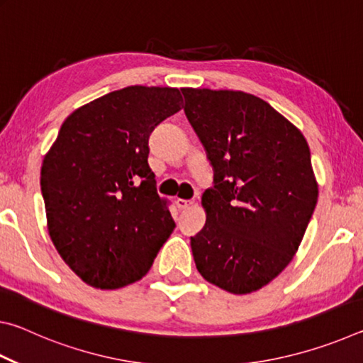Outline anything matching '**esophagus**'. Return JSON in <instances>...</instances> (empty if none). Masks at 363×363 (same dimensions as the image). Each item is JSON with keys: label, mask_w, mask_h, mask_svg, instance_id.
<instances>
[{"label": "esophagus", "mask_w": 363, "mask_h": 363, "mask_svg": "<svg viewBox=\"0 0 363 363\" xmlns=\"http://www.w3.org/2000/svg\"><path fill=\"white\" fill-rule=\"evenodd\" d=\"M192 203H194L192 200H184V199L176 200V205H177V208H179V210H187V208L192 206Z\"/></svg>", "instance_id": "34e87169"}]
</instances>
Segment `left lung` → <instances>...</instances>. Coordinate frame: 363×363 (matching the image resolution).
<instances>
[{
  "label": "left lung",
  "mask_w": 363,
  "mask_h": 363,
  "mask_svg": "<svg viewBox=\"0 0 363 363\" xmlns=\"http://www.w3.org/2000/svg\"><path fill=\"white\" fill-rule=\"evenodd\" d=\"M181 91L214 169V186L201 196L206 224L190 237L195 266L225 291H256L290 264L315 210L309 145L253 94Z\"/></svg>",
  "instance_id": "8db88e82"
}]
</instances>
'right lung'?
I'll list each match as a JSON object with an SVG mask.
<instances>
[{
    "label": "right lung",
    "mask_w": 363,
    "mask_h": 363,
    "mask_svg": "<svg viewBox=\"0 0 363 363\" xmlns=\"http://www.w3.org/2000/svg\"><path fill=\"white\" fill-rule=\"evenodd\" d=\"M181 106L176 88L128 86L60 126L41 194L54 247L84 284L116 290L143 279L174 230L147 158L152 131Z\"/></svg>",
    "instance_id": "1"
}]
</instances>
